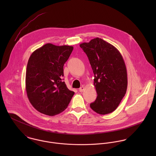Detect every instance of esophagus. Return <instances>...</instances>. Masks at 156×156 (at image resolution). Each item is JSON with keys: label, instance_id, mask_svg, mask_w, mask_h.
<instances>
[{"label": "esophagus", "instance_id": "obj_1", "mask_svg": "<svg viewBox=\"0 0 156 156\" xmlns=\"http://www.w3.org/2000/svg\"><path fill=\"white\" fill-rule=\"evenodd\" d=\"M84 89H85V87H84L83 86H82V87H81L79 88V91H80V92H82L83 91Z\"/></svg>", "mask_w": 156, "mask_h": 156}]
</instances>
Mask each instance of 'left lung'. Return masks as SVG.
<instances>
[{"instance_id": "1", "label": "left lung", "mask_w": 156, "mask_h": 156, "mask_svg": "<svg viewBox=\"0 0 156 156\" xmlns=\"http://www.w3.org/2000/svg\"><path fill=\"white\" fill-rule=\"evenodd\" d=\"M80 47L87 54L94 74L97 97L90 107L100 115L110 113L118 108L127 88V69L122 56L113 45L99 38Z\"/></svg>"}]
</instances>
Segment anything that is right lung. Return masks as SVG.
Instances as JSON below:
<instances>
[{"mask_svg":"<svg viewBox=\"0 0 156 156\" xmlns=\"http://www.w3.org/2000/svg\"><path fill=\"white\" fill-rule=\"evenodd\" d=\"M73 46L47 43L30 55L26 68V90L33 107L45 115L54 116L64 111L74 92L68 89L64 66Z\"/></svg>","mask_w":156,"mask_h":156,"instance_id":"add662e5","label":"right lung"}]
</instances>
